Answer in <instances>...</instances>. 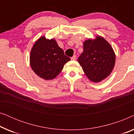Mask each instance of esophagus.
<instances>
[{
	"label": "esophagus",
	"mask_w": 134,
	"mask_h": 134,
	"mask_svg": "<svg viewBox=\"0 0 134 134\" xmlns=\"http://www.w3.org/2000/svg\"><path fill=\"white\" fill-rule=\"evenodd\" d=\"M71 58V60H76V55H73Z\"/></svg>",
	"instance_id": "obj_1"
}]
</instances>
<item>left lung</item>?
<instances>
[{
    "label": "left lung",
    "mask_w": 134,
    "mask_h": 134,
    "mask_svg": "<svg viewBox=\"0 0 134 134\" xmlns=\"http://www.w3.org/2000/svg\"><path fill=\"white\" fill-rule=\"evenodd\" d=\"M79 63L88 79L99 82L109 76L114 67L115 55L109 43L100 36L83 43V51Z\"/></svg>",
    "instance_id": "obj_1"
}]
</instances>
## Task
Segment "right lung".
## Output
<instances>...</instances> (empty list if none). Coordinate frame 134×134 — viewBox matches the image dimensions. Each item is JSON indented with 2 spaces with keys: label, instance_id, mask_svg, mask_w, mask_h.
Instances as JSON below:
<instances>
[{
  "label": "right lung",
  "instance_id": "obj_1",
  "mask_svg": "<svg viewBox=\"0 0 134 134\" xmlns=\"http://www.w3.org/2000/svg\"><path fill=\"white\" fill-rule=\"evenodd\" d=\"M64 54L55 40H46L42 36L33 46L30 62L32 69L40 77L46 80L54 79L63 69L64 65L70 60Z\"/></svg>",
  "mask_w": 134,
  "mask_h": 134
}]
</instances>
